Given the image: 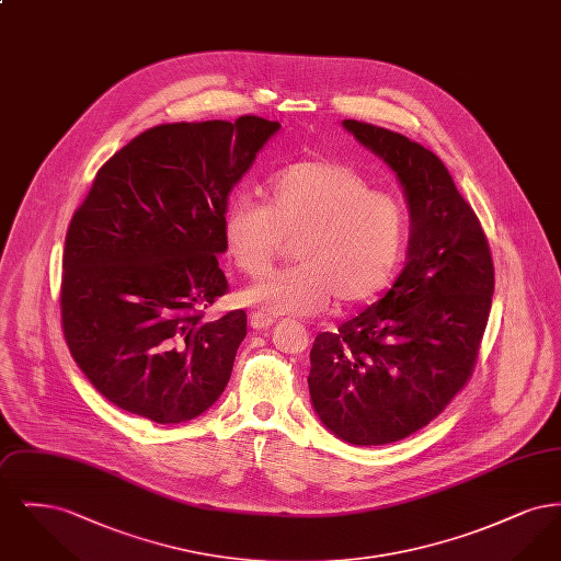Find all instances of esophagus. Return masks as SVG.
<instances>
[{
  "label": "esophagus",
  "instance_id": "obj_1",
  "mask_svg": "<svg viewBox=\"0 0 561 561\" xmlns=\"http://www.w3.org/2000/svg\"><path fill=\"white\" fill-rule=\"evenodd\" d=\"M275 323V320L273 318H268V316H265V313H252L250 316V328H254V330H267V328H271Z\"/></svg>",
  "mask_w": 561,
  "mask_h": 561
}]
</instances>
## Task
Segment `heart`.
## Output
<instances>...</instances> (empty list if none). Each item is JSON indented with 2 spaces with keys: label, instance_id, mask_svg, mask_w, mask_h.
<instances>
[{
  "label": "heart",
  "instance_id": "1",
  "mask_svg": "<svg viewBox=\"0 0 561 561\" xmlns=\"http://www.w3.org/2000/svg\"><path fill=\"white\" fill-rule=\"evenodd\" d=\"M408 218L400 202L373 191L347 163L293 161L265 187V206L233 197L222 214V245L248 277L265 275L293 241L296 265L241 290L243 307L265 316H316L374 300L400 267Z\"/></svg>",
  "mask_w": 561,
  "mask_h": 561
}]
</instances>
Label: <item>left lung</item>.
<instances>
[{
	"label": "left lung",
	"instance_id": "left-lung-1",
	"mask_svg": "<svg viewBox=\"0 0 561 561\" xmlns=\"http://www.w3.org/2000/svg\"><path fill=\"white\" fill-rule=\"evenodd\" d=\"M343 128L400 181L408 263L380 300L318 334L307 382L323 427L353 446H382L427 427L469 380L494 265L444 161L403 134L355 119H343Z\"/></svg>",
	"mask_w": 561,
	"mask_h": 561
}]
</instances>
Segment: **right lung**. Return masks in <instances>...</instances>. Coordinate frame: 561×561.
I'll use <instances>...</instances> for the list:
<instances>
[{"label": "right lung", "instance_id": "1", "mask_svg": "<svg viewBox=\"0 0 561 561\" xmlns=\"http://www.w3.org/2000/svg\"><path fill=\"white\" fill-rule=\"evenodd\" d=\"M277 122L243 115L163 124L99 170L62 254L60 316L94 389L160 425L218 400L245 339V313L204 320L227 293L218 267L229 193Z\"/></svg>", "mask_w": 561, "mask_h": 561}]
</instances>
